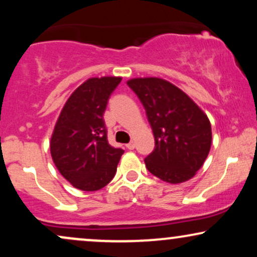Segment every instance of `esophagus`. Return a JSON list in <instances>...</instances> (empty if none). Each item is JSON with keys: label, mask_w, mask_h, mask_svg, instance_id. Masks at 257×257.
Listing matches in <instances>:
<instances>
[{"label": "esophagus", "mask_w": 257, "mask_h": 257, "mask_svg": "<svg viewBox=\"0 0 257 257\" xmlns=\"http://www.w3.org/2000/svg\"><path fill=\"white\" fill-rule=\"evenodd\" d=\"M126 149L128 150H134L135 149V143L134 141H131L129 144H126Z\"/></svg>", "instance_id": "34e87169"}]
</instances>
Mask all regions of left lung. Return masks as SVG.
<instances>
[{
	"mask_svg": "<svg viewBox=\"0 0 257 257\" xmlns=\"http://www.w3.org/2000/svg\"><path fill=\"white\" fill-rule=\"evenodd\" d=\"M126 84L145 107L155 137V150L145 158L147 170L169 184L193 178L210 151L206 114L187 94L162 78H133Z\"/></svg>",
	"mask_w": 257,
	"mask_h": 257,
	"instance_id": "8db88e82",
	"label": "left lung"
}]
</instances>
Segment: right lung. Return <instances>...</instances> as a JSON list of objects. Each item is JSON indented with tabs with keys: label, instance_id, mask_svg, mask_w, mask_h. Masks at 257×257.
I'll return each instance as SVG.
<instances>
[{
	"label": "right lung",
	"instance_id": "1",
	"mask_svg": "<svg viewBox=\"0 0 257 257\" xmlns=\"http://www.w3.org/2000/svg\"><path fill=\"white\" fill-rule=\"evenodd\" d=\"M120 77L89 78L71 94L51 139L55 167L73 187L98 191L113 179L122 149L111 146L104 112Z\"/></svg>",
	"mask_w": 257,
	"mask_h": 257
}]
</instances>
